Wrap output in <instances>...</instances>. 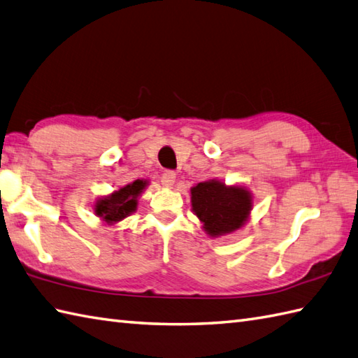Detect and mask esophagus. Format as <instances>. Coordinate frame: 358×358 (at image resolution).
<instances>
[{"mask_svg":"<svg viewBox=\"0 0 358 358\" xmlns=\"http://www.w3.org/2000/svg\"><path fill=\"white\" fill-rule=\"evenodd\" d=\"M174 180H176V173H174V171H171V170H165V171L162 173L161 182H162V185H164V187H166V188L173 187Z\"/></svg>","mask_w":358,"mask_h":358,"instance_id":"1","label":"esophagus"}]
</instances>
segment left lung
I'll return each mask as SVG.
<instances>
[{"mask_svg": "<svg viewBox=\"0 0 358 358\" xmlns=\"http://www.w3.org/2000/svg\"><path fill=\"white\" fill-rule=\"evenodd\" d=\"M192 206L206 234L217 237L239 229L248 219L252 202L248 189L213 179L192 188Z\"/></svg>", "mask_w": 358, "mask_h": 358, "instance_id": "obj_1", "label": "left lung"}]
</instances>
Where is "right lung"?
Listing matches in <instances>:
<instances>
[{"instance_id":"add662e5","label":"right lung","mask_w":358,"mask_h":358,"mask_svg":"<svg viewBox=\"0 0 358 358\" xmlns=\"http://www.w3.org/2000/svg\"><path fill=\"white\" fill-rule=\"evenodd\" d=\"M147 180H134L133 184L122 187L119 192H115L107 197H102L94 205V213L107 222V224H115L130 216L133 211H136L138 196L145 188Z\"/></svg>"}]
</instances>
